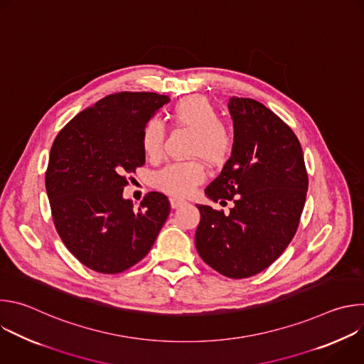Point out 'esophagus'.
Wrapping results in <instances>:
<instances>
[{
    "mask_svg": "<svg viewBox=\"0 0 364 364\" xmlns=\"http://www.w3.org/2000/svg\"><path fill=\"white\" fill-rule=\"evenodd\" d=\"M170 204H171L173 209H177V207H181L183 204H186V200H183L180 197H171L170 198Z\"/></svg>",
    "mask_w": 364,
    "mask_h": 364,
    "instance_id": "34e87169",
    "label": "esophagus"
}]
</instances>
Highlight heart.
Instances as JSON below:
<instances>
[{
	"label": "heart",
	"mask_w": 364,
	"mask_h": 364,
	"mask_svg": "<svg viewBox=\"0 0 364 364\" xmlns=\"http://www.w3.org/2000/svg\"><path fill=\"white\" fill-rule=\"evenodd\" d=\"M176 125L193 131L190 154L200 155L207 163L222 166L233 151L235 138L230 128L223 124L218 108L204 96H188L178 100L171 109ZM166 128L161 121L149 119L141 134L142 149L149 160L163 155ZM205 178V168L198 160L171 163L154 177L155 187L174 196H186Z\"/></svg>",
	"instance_id": "obj_1"
}]
</instances>
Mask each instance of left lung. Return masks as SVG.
I'll list each match as a JSON object with an SVG mask.
<instances>
[{
    "label": "left lung",
    "instance_id": "1",
    "mask_svg": "<svg viewBox=\"0 0 364 364\" xmlns=\"http://www.w3.org/2000/svg\"><path fill=\"white\" fill-rule=\"evenodd\" d=\"M229 112L233 151L204 193L213 201L232 200L235 205L225 215L197 204L200 223L194 242L207 265L242 279L267 269L292 240L308 176L296 135L271 109L255 99L233 96Z\"/></svg>",
    "mask_w": 364,
    "mask_h": 364
}]
</instances>
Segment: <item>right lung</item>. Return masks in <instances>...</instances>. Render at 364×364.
<instances>
[{
	"instance_id": "1",
	"label": "right lung",
	"mask_w": 364,
	"mask_h": 364,
	"mask_svg": "<svg viewBox=\"0 0 364 364\" xmlns=\"http://www.w3.org/2000/svg\"><path fill=\"white\" fill-rule=\"evenodd\" d=\"M166 95L119 92L77 114L51 145L46 190L56 230L80 264L119 274L149 252L170 213L168 198L148 193L139 207L122 197L144 166V125Z\"/></svg>"
}]
</instances>
